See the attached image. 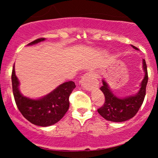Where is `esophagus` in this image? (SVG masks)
I'll return each mask as SVG.
<instances>
[{"label":"esophagus","instance_id":"obj_1","mask_svg":"<svg viewBox=\"0 0 158 158\" xmlns=\"http://www.w3.org/2000/svg\"><path fill=\"white\" fill-rule=\"evenodd\" d=\"M81 85L85 90H92L98 87V82L96 80L95 75L93 73H87L81 79Z\"/></svg>","mask_w":158,"mask_h":158}]
</instances>
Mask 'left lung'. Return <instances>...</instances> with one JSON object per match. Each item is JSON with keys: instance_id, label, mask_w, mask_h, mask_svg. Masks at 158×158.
I'll return each instance as SVG.
<instances>
[{"instance_id": "left-lung-1", "label": "left lung", "mask_w": 158, "mask_h": 158, "mask_svg": "<svg viewBox=\"0 0 158 158\" xmlns=\"http://www.w3.org/2000/svg\"><path fill=\"white\" fill-rule=\"evenodd\" d=\"M131 46L135 50H138V48L133 45ZM143 64L145 77L141 82L139 91L134 96L124 98L117 97L112 93L107 82L103 79L102 86L100 90L105 95V102L101 108L97 109L98 113L103 118L112 122H124L136 115L144 100L148 82L147 66L145 59L143 60Z\"/></svg>"}]
</instances>
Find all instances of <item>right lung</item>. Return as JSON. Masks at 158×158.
<instances>
[{"mask_svg": "<svg viewBox=\"0 0 158 158\" xmlns=\"http://www.w3.org/2000/svg\"><path fill=\"white\" fill-rule=\"evenodd\" d=\"M40 38L28 45H32L44 41ZM12 92L18 108L29 122L39 126H50L59 122L68 111L70 102L69 97L76 88L72 81L59 85L45 97L34 99L24 97L20 92L19 81L15 75V66L12 72Z\"/></svg>", "mask_w": 158, "mask_h": 158, "instance_id": "obj_1", "label": "right lung"}]
</instances>
